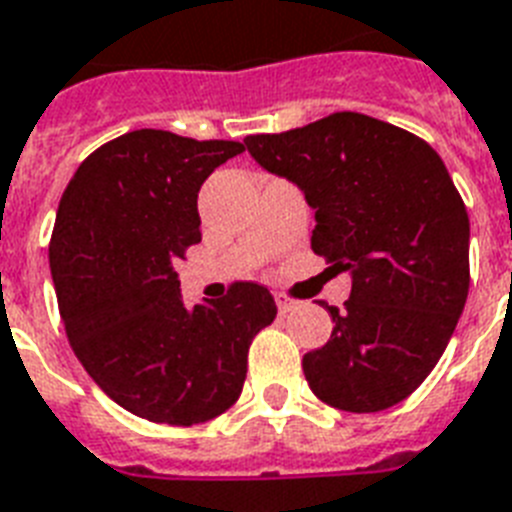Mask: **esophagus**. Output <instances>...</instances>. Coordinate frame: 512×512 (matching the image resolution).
<instances>
[{"label":"esophagus","instance_id":"obj_1","mask_svg":"<svg viewBox=\"0 0 512 512\" xmlns=\"http://www.w3.org/2000/svg\"><path fill=\"white\" fill-rule=\"evenodd\" d=\"M276 305H278V313H292L297 310L299 302L292 297H286V294H276Z\"/></svg>","mask_w":512,"mask_h":512}]
</instances>
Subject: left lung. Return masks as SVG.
Instances as JSON below:
<instances>
[{
    "instance_id": "1",
    "label": "left lung",
    "mask_w": 512,
    "mask_h": 512,
    "mask_svg": "<svg viewBox=\"0 0 512 512\" xmlns=\"http://www.w3.org/2000/svg\"><path fill=\"white\" fill-rule=\"evenodd\" d=\"M244 147L315 210L310 247L350 273L334 331L302 357L318 400L378 413L423 384L468 297L471 223L442 157L418 136L360 112H334Z\"/></svg>"
}]
</instances>
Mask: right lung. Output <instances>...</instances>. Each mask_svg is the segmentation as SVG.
<instances>
[{
	"label": "right lung",
	"mask_w": 512,
	"mask_h": 512,
	"mask_svg": "<svg viewBox=\"0 0 512 512\" xmlns=\"http://www.w3.org/2000/svg\"><path fill=\"white\" fill-rule=\"evenodd\" d=\"M239 141L141 128L91 152L62 194L49 270L70 347L123 410L168 426L226 413L247 352L276 318L265 286L239 281L186 307L176 263L199 234L197 194Z\"/></svg>",
	"instance_id": "add662e5"
}]
</instances>
